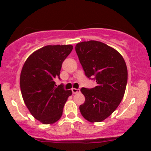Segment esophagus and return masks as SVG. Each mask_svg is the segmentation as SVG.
Returning <instances> with one entry per match:
<instances>
[{
    "label": "esophagus",
    "mask_w": 151,
    "mask_h": 151,
    "mask_svg": "<svg viewBox=\"0 0 151 151\" xmlns=\"http://www.w3.org/2000/svg\"><path fill=\"white\" fill-rule=\"evenodd\" d=\"M71 91H72V93L74 94L79 93L80 92V89H77V88H72V89H71Z\"/></svg>",
    "instance_id": "1"
}]
</instances>
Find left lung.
Segmentation results:
<instances>
[{
	"label": "left lung",
	"instance_id": "obj_1",
	"mask_svg": "<svg viewBox=\"0 0 151 151\" xmlns=\"http://www.w3.org/2000/svg\"><path fill=\"white\" fill-rule=\"evenodd\" d=\"M75 50L85 75L95 77L97 83L91 89H81L85 101L80 112L89 122H101L122 101L128 79L126 62L116 50L98 41L80 42Z\"/></svg>",
	"mask_w": 151,
	"mask_h": 151
}]
</instances>
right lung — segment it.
I'll use <instances>...</instances> for the list:
<instances>
[{"instance_id": "add662e5", "label": "right lung", "mask_w": 151, "mask_h": 151, "mask_svg": "<svg viewBox=\"0 0 151 151\" xmlns=\"http://www.w3.org/2000/svg\"><path fill=\"white\" fill-rule=\"evenodd\" d=\"M72 45H47L33 52L22 66L19 85L24 102L30 114L43 124H52L62 116L71 90L56 88L63 60ZM60 78V77H59Z\"/></svg>"}]
</instances>
